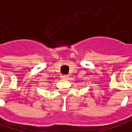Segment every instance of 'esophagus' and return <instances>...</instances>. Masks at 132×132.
I'll return each instance as SVG.
<instances>
[{
  "label": "esophagus",
  "mask_w": 132,
  "mask_h": 132,
  "mask_svg": "<svg viewBox=\"0 0 132 132\" xmlns=\"http://www.w3.org/2000/svg\"><path fill=\"white\" fill-rule=\"evenodd\" d=\"M68 78H69V76H67V75H63L61 77V79L63 80H68Z\"/></svg>",
  "instance_id": "1"
}]
</instances>
